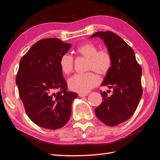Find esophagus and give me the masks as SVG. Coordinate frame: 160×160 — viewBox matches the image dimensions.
<instances>
[{"instance_id": "esophagus-1", "label": "esophagus", "mask_w": 160, "mask_h": 160, "mask_svg": "<svg viewBox=\"0 0 160 160\" xmlns=\"http://www.w3.org/2000/svg\"><path fill=\"white\" fill-rule=\"evenodd\" d=\"M88 95V93H79V96L80 98H83V97H86Z\"/></svg>"}]
</instances>
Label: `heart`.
Segmentation results:
<instances>
[{
    "label": "heart",
    "mask_w": 160,
    "mask_h": 160,
    "mask_svg": "<svg viewBox=\"0 0 160 160\" xmlns=\"http://www.w3.org/2000/svg\"><path fill=\"white\" fill-rule=\"evenodd\" d=\"M77 55L88 59L87 69L93 71L103 76L108 73L112 65V58L106 50L98 51L93 43L86 42L77 47L75 49ZM74 61L69 54L62 55L59 60V66L62 73L69 75L73 69ZM99 82L98 77L92 72L85 74H76L68 80V85L71 90L80 93H86Z\"/></svg>",
    "instance_id": "heart-1"
}]
</instances>
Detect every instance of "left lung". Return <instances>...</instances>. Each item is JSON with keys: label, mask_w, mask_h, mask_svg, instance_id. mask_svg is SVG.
<instances>
[{"label": "left lung", "mask_w": 160, "mask_h": 160, "mask_svg": "<svg viewBox=\"0 0 160 160\" xmlns=\"http://www.w3.org/2000/svg\"><path fill=\"white\" fill-rule=\"evenodd\" d=\"M103 39L112 58V65L101 86L113 89L112 95L101 92L102 103L95 109L98 119L113 127L128 120L136 109L142 95L141 67L132 48L122 38L111 31H99L90 38Z\"/></svg>", "instance_id": "8db88e82"}]
</instances>
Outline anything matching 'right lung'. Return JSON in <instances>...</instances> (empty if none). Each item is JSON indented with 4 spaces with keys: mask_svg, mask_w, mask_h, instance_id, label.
<instances>
[{
    "mask_svg": "<svg viewBox=\"0 0 160 160\" xmlns=\"http://www.w3.org/2000/svg\"><path fill=\"white\" fill-rule=\"evenodd\" d=\"M71 46L57 38H45L35 43L20 61L16 77L19 96L28 117L39 127L57 129L70 118L77 94L67 91L59 60ZM57 90L60 91L55 93Z\"/></svg>",
    "mask_w": 160,
    "mask_h": 160,
    "instance_id": "1",
    "label": "right lung"
}]
</instances>
